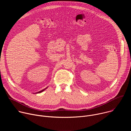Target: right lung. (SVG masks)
<instances>
[{"mask_svg": "<svg viewBox=\"0 0 131 131\" xmlns=\"http://www.w3.org/2000/svg\"><path fill=\"white\" fill-rule=\"evenodd\" d=\"M48 88V87H47ZM47 88H46V89H43V90H41V91H39V92H37V93H41V92H43V91H45Z\"/></svg>", "mask_w": 131, "mask_h": 131, "instance_id": "add662e5", "label": "right lung"}]
</instances>
